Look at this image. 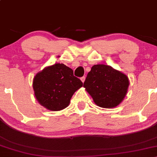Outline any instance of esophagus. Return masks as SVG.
Listing matches in <instances>:
<instances>
[{
	"mask_svg": "<svg viewBox=\"0 0 157 157\" xmlns=\"http://www.w3.org/2000/svg\"><path fill=\"white\" fill-rule=\"evenodd\" d=\"M80 80H81V81L84 83V81H85V77H82L81 78H80Z\"/></svg>",
	"mask_w": 157,
	"mask_h": 157,
	"instance_id": "obj_1",
	"label": "esophagus"
}]
</instances>
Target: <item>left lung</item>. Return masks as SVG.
<instances>
[{"label": "left lung", "mask_w": 157, "mask_h": 157, "mask_svg": "<svg viewBox=\"0 0 157 157\" xmlns=\"http://www.w3.org/2000/svg\"><path fill=\"white\" fill-rule=\"evenodd\" d=\"M129 82L124 74L109 65H95L87 74L83 87L101 108L117 107L126 96Z\"/></svg>", "instance_id": "8db88e82"}]
</instances>
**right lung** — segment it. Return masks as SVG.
<instances>
[{"instance_id":"add662e5","label":"right lung","mask_w":157,"mask_h":157,"mask_svg":"<svg viewBox=\"0 0 157 157\" xmlns=\"http://www.w3.org/2000/svg\"><path fill=\"white\" fill-rule=\"evenodd\" d=\"M83 83L73 70L64 64H55L36 74L33 89L41 105L52 111L67 108L72 95Z\"/></svg>"}]
</instances>
